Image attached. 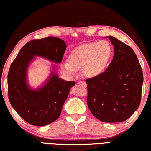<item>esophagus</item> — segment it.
<instances>
[{
  "instance_id": "1",
  "label": "esophagus",
  "mask_w": 151,
  "mask_h": 151,
  "mask_svg": "<svg viewBox=\"0 0 151 151\" xmlns=\"http://www.w3.org/2000/svg\"><path fill=\"white\" fill-rule=\"evenodd\" d=\"M78 84H81V85L84 86V87H86V84L85 83V81H79V82H78Z\"/></svg>"
}]
</instances>
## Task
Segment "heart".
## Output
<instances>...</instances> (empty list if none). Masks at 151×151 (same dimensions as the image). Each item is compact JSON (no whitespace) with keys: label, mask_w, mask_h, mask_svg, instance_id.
<instances>
[{"label":"heart","mask_w":151,"mask_h":151,"mask_svg":"<svg viewBox=\"0 0 151 151\" xmlns=\"http://www.w3.org/2000/svg\"><path fill=\"white\" fill-rule=\"evenodd\" d=\"M112 54L113 48L108 41L86 43L72 50L69 61L62 63V68L72 75L81 68L82 74L86 77H97L108 67Z\"/></svg>","instance_id":"heart-1"}]
</instances>
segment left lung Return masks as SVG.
Returning a JSON list of instances; mask_svg holds the SVG:
<instances>
[{"mask_svg":"<svg viewBox=\"0 0 151 151\" xmlns=\"http://www.w3.org/2000/svg\"><path fill=\"white\" fill-rule=\"evenodd\" d=\"M108 37L114 47L113 60L104 72L86 79L87 105L99 120L117 123L127 120L139 106L143 75L134 51L113 36Z\"/></svg>","mask_w":151,"mask_h":151,"instance_id":"left-lung-1","label":"left lung"}]
</instances>
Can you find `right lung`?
I'll list each match as a JSON object with an SVG mask.
<instances>
[{
    "label": "right lung",
    "instance_id": "add662e5",
    "mask_svg": "<svg viewBox=\"0 0 151 151\" xmlns=\"http://www.w3.org/2000/svg\"><path fill=\"white\" fill-rule=\"evenodd\" d=\"M66 47L65 41L58 37L33 40L22 47L10 65L8 74L10 103L20 117L31 125L42 126L57 120L71 87L76 82L59 77L54 66L44 85L32 89L27 81L29 65L35 56L60 63Z\"/></svg>",
    "mask_w": 151,
    "mask_h": 151
}]
</instances>
